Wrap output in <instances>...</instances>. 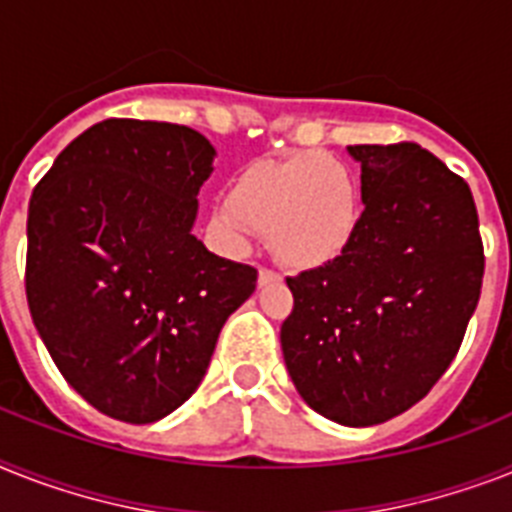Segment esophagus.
<instances>
[{"mask_svg":"<svg viewBox=\"0 0 512 512\" xmlns=\"http://www.w3.org/2000/svg\"><path fill=\"white\" fill-rule=\"evenodd\" d=\"M278 281H281V276H278L276 270H270V268H260V273H257V284H260V286L278 284Z\"/></svg>","mask_w":512,"mask_h":512,"instance_id":"esophagus-1","label":"esophagus"}]
</instances>
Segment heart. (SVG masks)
Masks as SVG:
<instances>
[{"instance_id":"1","label":"heart","mask_w":512,"mask_h":512,"mask_svg":"<svg viewBox=\"0 0 512 512\" xmlns=\"http://www.w3.org/2000/svg\"><path fill=\"white\" fill-rule=\"evenodd\" d=\"M215 223L236 244L252 231L268 234L273 252L292 268H321L355 242L360 189L352 170L321 149L257 160L236 173Z\"/></svg>"}]
</instances>
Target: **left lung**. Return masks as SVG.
I'll list each match as a JSON object with an SVG mask.
<instances>
[{"label":"left lung","instance_id":"left-lung-1","mask_svg":"<svg viewBox=\"0 0 512 512\" xmlns=\"http://www.w3.org/2000/svg\"><path fill=\"white\" fill-rule=\"evenodd\" d=\"M363 215L355 242L286 278L281 350L302 400L344 426H373L423 400L463 344L481 297L473 194L415 141L355 144Z\"/></svg>","mask_w":512,"mask_h":512}]
</instances>
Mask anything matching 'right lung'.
<instances>
[{
  "instance_id": "right-lung-1",
  "label": "right lung",
  "mask_w": 512,
  "mask_h": 512,
  "mask_svg": "<svg viewBox=\"0 0 512 512\" xmlns=\"http://www.w3.org/2000/svg\"><path fill=\"white\" fill-rule=\"evenodd\" d=\"M215 149L194 128L110 118L62 149L28 205L26 297L54 365L99 413L152 423L197 392L252 265L191 234Z\"/></svg>"
}]
</instances>
